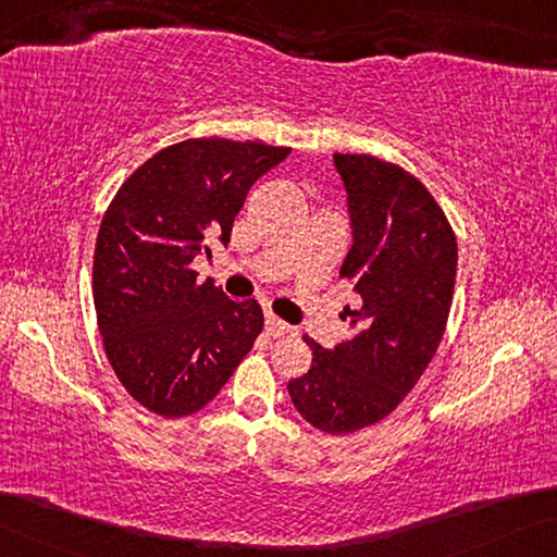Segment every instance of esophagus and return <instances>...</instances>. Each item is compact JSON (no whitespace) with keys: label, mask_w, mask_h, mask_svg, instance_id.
<instances>
[{"label":"esophagus","mask_w":557,"mask_h":557,"mask_svg":"<svg viewBox=\"0 0 557 557\" xmlns=\"http://www.w3.org/2000/svg\"><path fill=\"white\" fill-rule=\"evenodd\" d=\"M290 331V326L286 321H281L278 315H273V313H267V333L269 336H273V338H278V336H284V333H288Z\"/></svg>","instance_id":"esophagus-1"}]
</instances>
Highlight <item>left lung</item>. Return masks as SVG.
I'll use <instances>...</instances> for the list:
<instances>
[{"label": "left lung", "instance_id": "8db88e82", "mask_svg": "<svg viewBox=\"0 0 557 557\" xmlns=\"http://www.w3.org/2000/svg\"><path fill=\"white\" fill-rule=\"evenodd\" d=\"M348 194L354 246L341 276L361 306H346L356 336L336 348L304 341L313 361L288 381L298 413L323 433L373 425L408 396L446 331L458 244L446 213L406 169L368 153H333Z\"/></svg>", "mask_w": 557, "mask_h": 557}]
</instances>
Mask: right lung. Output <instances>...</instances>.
Masks as SVG:
<instances>
[{"label": "right lung", "mask_w": 557, "mask_h": 557, "mask_svg": "<svg viewBox=\"0 0 557 557\" xmlns=\"http://www.w3.org/2000/svg\"><path fill=\"white\" fill-rule=\"evenodd\" d=\"M288 153L186 139L144 161L111 199L94 249V308L116 379L151 413L201 410L261 333V306L231 301L191 263L231 242L246 194Z\"/></svg>", "instance_id": "1"}]
</instances>
